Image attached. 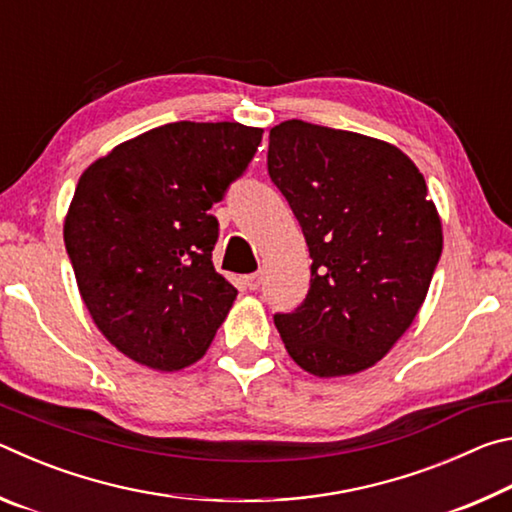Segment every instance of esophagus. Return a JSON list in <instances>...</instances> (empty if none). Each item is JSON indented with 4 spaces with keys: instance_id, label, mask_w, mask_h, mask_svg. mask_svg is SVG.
Wrapping results in <instances>:
<instances>
[{
    "instance_id": "1",
    "label": "esophagus",
    "mask_w": 512,
    "mask_h": 512,
    "mask_svg": "<svg viewBox=\"0 0 512 512\" xmlns=\"http://www.w3.org/2000/svg\"><path fill=\"white\" fill-rule=\"evenodd\" d=\"M244 284L250 291H257L259 284H262V273H250L244 277Z\"/></svg>"
}]
</instances>
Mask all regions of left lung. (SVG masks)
<instances>
[{
    "label": "left lung",
    "instance_id": "8db88e82",
    "mask_svg": "<svg viewBox=\"0 0 512 512\" xmlns=\"http://www.w3.org/2000/svg\"><path fill=\"white\" fill-rule=\"evenodd\" d=\"M268 176L311 257L305 302L273 316L284 348L316 377L375 366L418 316L443 253L422 173L393 144L289 119L268 135Z\"/></svg>",
    "mask_w": 512,
    "mask_h": 512
}]
</instances>
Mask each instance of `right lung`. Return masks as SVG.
I'll return each instance as SVG.
<instances>
[{"mask_svg":"<svg viewBox=\"0 0 512 512\" xmlns=\"http://www.w3.org/2000/svg\"><path fill=\"white\" fill-rule=\"evenodd\" d=\"M262 133L237 121H173L83 171L65 248L94 325L128 359L171 372L210 348L237 298L214 271L210 207L246 171Z\"/></svg>","mask_w":512,"mask_h":512,"instance_id":"right-lung-1","label":"right lung"}]
</instances>
